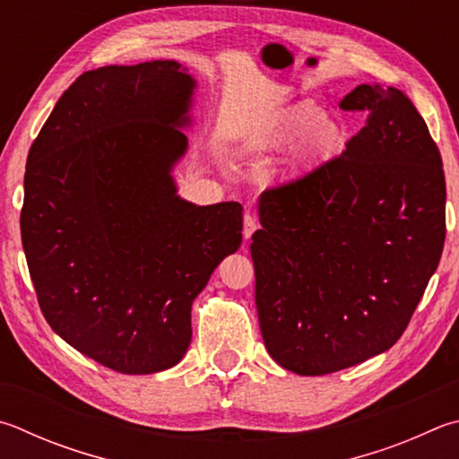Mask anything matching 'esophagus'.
Listing matches in <instances>:
<instances>
[{
    "label": "esophagus",
    "mask_w": 459,
    "mask_h": 459,
    "mask_svg": "<svg viewBox=\"0 0 459 459\" xmlns=\"http://www.w3.org/2000/svg\"><path fill=\"white\" fill-rule=\"evenodd\" d=\"M255 230H256V221L253 219L251 214H245V227H243V237H245V240L251 238V237L255 235Z\"/></svg>",
    "instance_id": "obj_1"
}]
</instances>
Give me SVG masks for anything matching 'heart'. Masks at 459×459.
I'll list each match as a JSON object with an SVG mask.
<instances>
[{
  "mask_svg": "<svg viewBox=\"0 0 459 459\" xmlns=\"http://www.w3.org/2000/svg\"><path fill=\"white\" fill-rule=\"evenodd\" d=\"M345 132L341 124L325 118V112L315 104H301L281 114L279 118L256 128L245 140L247 154H271L297 144L293 152L295 166L315 164L333 156L343 144Z\"/></svg>",
  "mask_w": 459,
  "mask_h": 459,
  "instance_id": "b5f03b06",
  "label": "heart"
}]
</instances>
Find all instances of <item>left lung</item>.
<instances>
[{
	"instance_id": "8db88e82",
	"label": "left lung",
	"mask_w": 459,
	"mask_h": 459,
	"mask_svg": "<svg viewBox=\"0 0 459 459\" xmlns=\"http://www.w3.org/2000/svg\"><path fill=\"white\" fill-rule=\"evenodd\" d=\"M343 110L368 126L337 158L258 198L255 301L281 368L325 375L397 343L446 240V177L402 90L359 84Z\"/></svg>"
}]
</instances>
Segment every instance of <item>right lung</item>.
<instances>
[{
	"instance_id": "obj_1",
	"label": "right lung",
	"mask_w": 459,
	"mask_h": 459,
	"mask_svg": "<svg viewBox=\"0 0 459 459\" xmlns=\"http://www.w3.org/2000/svg\"><path fill=\"white\" fill-rule=\"evenodd\" d=\"M195 91L174 60L90 70L30 148L20 227L41 313L118 373H158L185 357L195 299L243 238L238 203L178 195Z\"/></svg>"
}]
</instances>
